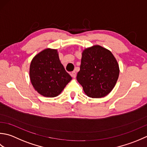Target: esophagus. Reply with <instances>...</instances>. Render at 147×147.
<instances>
[{
  "label": "esophagus",
  "mask_w": 147,
  "mask_h": 147,
  "mask_svg": "<svg viewBox=\"0 0 147 147\" xmlns=\"http://www.w3.org/2000/svg\"><path fill=\"white\" fill-rule=\"evenodd\" d=\"M70 75H71V76L73 78H75L76 77V71H73L72 72H71V74H70Z\"/></svg>",
  "instance_id": "1"
}]
</instances>
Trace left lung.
Segmentation results:
<instances>
[{"label":"left lung","instance_id":"obj_1","mask_svg":"<svg viewBox=\"0 0 147 147\" xmlns=\"http://www.w3.org/2000/svg\"><path fill=\"white\" fill-rule=\"evenodd\" d=\"M119 75L118 63L109 50L96 45L83 51L77 80L89 97L98 98L109 94Z\"/></svg>","mask_w":147,"mask_h":147}]
</instances>
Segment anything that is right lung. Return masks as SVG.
Wrapping results in <instances>:
<instances>
[{
  "mask_svg": "<svg viewBox=\"0 0 147 147\" xmlns=\"http://www.w3.org/2000/svg\"><path fill=\"white\" fill-rule=\"evenodd\" d=\"M30 77L38 93L46 97H56L71 80L61 63L56 49H46L37 54L31 62Z\"/></svg>",
  "mask_w": 147,
  "mask_h": 147,
  "instance_id": "add662e5",
  "label": "right lung"
}]
</instances>
